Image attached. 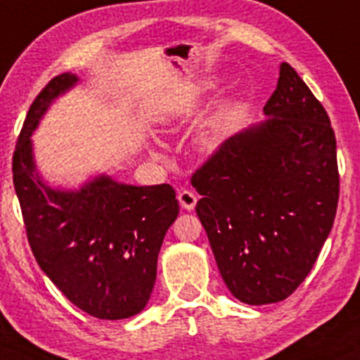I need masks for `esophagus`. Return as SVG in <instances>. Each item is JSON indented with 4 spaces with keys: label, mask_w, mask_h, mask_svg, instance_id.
Returning <instances> with one entry per match:
<instances>
[{
    "label": "esophagus",
    "mask_w": 360,
    "mask_h": 360,
    "mask_svg": "<svg viewBox=\"0 0 360 360\" xmlns=\"http://www.w3.org/2000/svg\"><path fill=\"white\" fill-rule=\"evenodd\" d=\"M179 202L184 210L191 211V210H194L195 205H198V195H195L192 191L184 188V191L179 192Z\"/></svg>",
    "instance_id": "34e87169"
}]
</instances>
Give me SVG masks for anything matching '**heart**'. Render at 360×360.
Segmentation results:
<instances>
[{
    "label": "heart",
    "instance_id": "obj_1",
    "mask_svg": "<svg viewBox=\"0 0 360 360\" xmlns=\"http://www.w3.org/2000/svg\"><path fill=\"white\" fill-rule=\"evenodd\" d=\"M199 142H201V146L206 147V149H214V147L220 143V131H218L217 128L206 129L201 135V139H199Z\"/></svg>",
    "mask_w": 360,
    "mask_h": 360
}]
</instances>
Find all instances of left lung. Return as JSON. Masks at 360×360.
<instances>
[{"label": "left lung", "mask_w": 360, "mask_h": 360, "mask_svg": "<svg viewBox=\"0 0 360 360\" xmlns=\"http://www.w3.org/2000/svg\"><path fill=\"white\" fill-rule=\"evenodd\" d=\"M263 112L269 120L225 140L191 180L218 270L248 305L283 302L305 281L340 198L331 121L286 62Z\"/></svg>", "instance_id": "1"}]
</instances>
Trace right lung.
Masks as SVG:
<instances>
[{"label":"right lung","instance_id":"right-lung-1","mask_svg":"<svg viewBox=\"0 0 360 360\" xmlns=\"http://www.w3.org/2000/svg\"><path fill=\"white\" fill-rule=\"evenodd\" d=\"M76 83V74L55 76L31 103L15 146L13 187L43 272L77 309L117 321L149 302L159 250L179 217V201L168 184L135 187L105 175L79 191L44 184L36 172L31 135L50 103Z\"/></svg>","mask_w":360,"mask_h":360}]
</instances>
